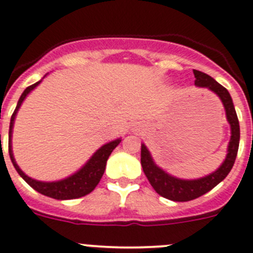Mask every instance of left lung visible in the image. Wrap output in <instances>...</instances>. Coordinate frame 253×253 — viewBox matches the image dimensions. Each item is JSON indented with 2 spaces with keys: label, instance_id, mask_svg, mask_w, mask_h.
Returning <instances> with one entry per match:
<instances>
[{
  "label": "left lung",
  "instance_id": "1",
  "mask_svg": "<svg viewBox=\"0 0 253 253\" xmlns=\"http://www.w3.org/2000/svg\"><path fill=\"white\" fill-rule=\"evenodd\" d=\"M193 73H194L197 87L208 88L211 92L219 97L226 111L227 121L231 126V140L227 147L226 159L220 164L219 168L209 175L192 179V180L172 176L169 172L161 169L160 166L155 164L145 143H141V165L150 184L159 195L166 199L174 200V202H189V200L197 199L218 185L231 171L236 156H237L238 146H240V124H238L237 113L234 110L233 101L229 92L206 73L199 72V70H193Z\"/></svg>",
  "mask_w": 253,
  "mask_h": 253
}]
</instances>
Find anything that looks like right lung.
I'll list each match as a JSON object with an SVG mask.
<instances>
[{
  "label": "right lung",
  "instance_id": "1",
  "mask_svg": "<svg viewBox=\"0 0 253 253\" xmlns=\"http://www.w3.org/2000/svg\"><path fill=\"white\" fill-rule=\"evenodd\" d=\"M46 76H44V78ZM42 81L36 82L35 84H33L30 87H27L26 89L24 90V93H22L21 97H20L19 102H17V106H16L12 116H11L10 131H8V152H10V159L11 161H12L13 166H15L16 171L19 172L20 176H21L31 188L35 189L36 192L40 193V194L46 195V197L54 198V199L59 200L76 199V198L84 197V195L89 194L92 190H94L95 186L98 185L101 177L103 176L107 160L110 158L111 152L116 149V146H117L118 143L121 142V138H116V140L104 143L103 146L99 147V149L90 156L89 160L84 164L78 171H76L74 174L70 175V176L65 177V179H61V180L58 181H40L36 180V179H33V177L30 176H27V175L20 169V166L17 165L15 158H13L12 129L13 124H15L16 115L19 112L22 102H24V99L26 98L31 90L35 89L39 84L42 83Z\"/></svg>",
  "mask_w": 253,
  "mask_h": 253
}]
</instances>
